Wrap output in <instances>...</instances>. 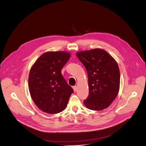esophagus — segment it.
I'll use <instances>...</instances> for the list:
<instances>
[{"label":"esophagus","mask_w":146,"mask_h":146,"mask_svg":"<svg viewBox=\"0 0 146 146\" xmlns=\"http://www.w3.org/2000/svg\"><path fill=\"white\" fill-rule=\"evenodd\" d=\"M73 89H74V92H75L76 91V90H77V86H73Z\"/></svg>","instance_id":"esophagus-1"}]
</instances>
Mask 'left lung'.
Here are the masks:
<instances>
[{
  "label": "left lung",
  "instance_id": "obj_1",
  "mask_svg": "<svg viewBox=\"0 0 146 146\" xmlns=\"http://www.w3.org/2000/svg\"><path fill=\"white\" fill-rule=\"evenodd\" d=\"M88 76L89 94L84 101L92 110L107 108L117 98L119 90L120 72L115 59L101 48L76 53Z\"/></svg>",
  "mask_w": 146,
  "mask_h": 146
}]
</instances>
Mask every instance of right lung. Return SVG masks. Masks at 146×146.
Listing matches in <instances>:
<instances>
[{
	"mask_svg": "<svg viewBox=\"0 0 146 146\" xmlns=\"http://www.w3.org/2000/svg\"><path fill=\"white\" fill-rule=\"evenodd\" d=\"M71 57L67 52H47L31 67L28 88L36 106L48 114H57L66 108L73 89L61 74Z\"/></svg>",
	"mask_w": 146,
	"mask_h": 146,
	"instance_id": "right-lung-1",
	"label": "right lung"
}]
</instances>
